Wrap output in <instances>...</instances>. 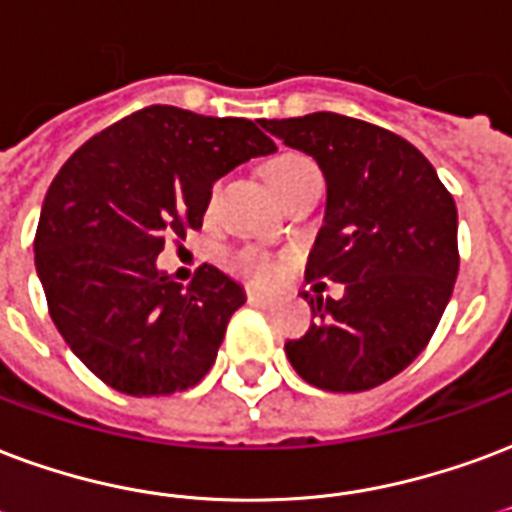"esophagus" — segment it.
I'll use <instances>...</instances> for the list:
<instances>
[{"label": "esophagus", "mask_w": 512, "mask_h": 512, "mask_svg": "<svg viewBox=\"0 0 512 512\" xmlns=\"http://www.w3.org/2000/svg\"><path fill=\"white\" fill-rule=\"evenodd\" d=\"M248 302L256 307H270L275 299H272V294H264V291H259V288H248Z\"/></svg>", "instance_id": "esophagus-1"}]
</instances>
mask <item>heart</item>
Masks as SVG:
<instances>
[{
  "label": "heart",
  "mask_w": 512,
  "mask_h": 512,
  "mask_svg": "<svg viewBox=\"0 0 512 512\" xmlns=\"http://www.w3.org/2000/svg\"><path fill=\"white\" fill-rule=\"evenodd\" d=\"M310 167H313V161L305 159V156H299V153H280V156H275V159L264 161L261 175H264V180L270 183L272 191H278V188L286 186L288 180L294 178V175H299L302 169H310ZM232 267L253 280H270L272 275H275V264L253 251L237 253V256L232 259Z\"/></svg>",
  "instance_id": "b5f03b06"
}]
</instances>
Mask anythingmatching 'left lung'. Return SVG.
Masks as SVG:
<instances>
[{
  "label": "left lung",
  "instance_id": "1",
  "mask_svg": "<svg viewBox=\"0 0 512 512\" xmlns=\"http://www.w3.org/2000/svg\"><path fill=\"white\" fill-rule=\"evenodd\" d=\"M261 126L324 172L307 280L345 286L343 299L310 297L315 321L288 340V361L324 391L380 386L424 351L453 294V197L416 145L359 118L310 113Z\"/></svg>",
  "mask_w": 512,
  "mask_h": 512
}]
</instances>
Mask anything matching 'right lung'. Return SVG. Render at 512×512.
<instances>
[{
    "label": "right lung",
    "mask_w": 512,
    "mask_h": 512,
    "mask_svg": "<svg viewBox=\"0 0 512 512\" xmlns=\"http://www.w3.org/2000/svg\"><path fill=\"white\" fill-rule=\"evenodd\" d=\"M272 151L248 118L151 105L69 156L42 202L34 264L53 324L96 378L132 397L205 378L245 291L210 264L183 288L156 256L202 226L215 180Z\"/></svg>",
    "instance_id": "add662e5"
}]
</instances>
